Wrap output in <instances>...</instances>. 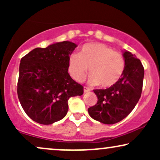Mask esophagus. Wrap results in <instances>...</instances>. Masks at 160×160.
<instances>
[{
	"mask_svg": "<svg viewBox=\"0 0 160 160\" xmlns=\"http://www.w3.org/2000/svg\"><path fill=\"white\" fill-rule=\"evenodd\" d=\"M90 91V89L88 87H86V86H84L83 87V92H88Z\"/></svg>",
	"mask_w": 160,
	"mask_h": 160,
	"instance_id": "34e87169",
	"label": "esophagus"
}]
</instances>
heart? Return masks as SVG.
Listing matches in <instances>:
<instances>
[{
  "instance_id": "heart-1",
  "label": "heart",
  "mask_w": 160,
  "mask_h": 160,
  "mask_svg": "<svg viewBox=\"0 0 160 160\" xmlns=\"http://www.w3.org/2000/svg\"><path fill=\"white\" fill-rule=\"evenodd\" d=\"M89 68V82L107 88L119 81L123 74L125 60L120 52L100 43H88L69 56L68 71L76 81L81 82Z\"/></svg>"
}]
</instances>
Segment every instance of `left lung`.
<instances>
[{
  "instance_id": "8db88e82",
  "label": "left lung",
  "mask_w": 160,
  "mask_h": 160,
  "mask_svg": "<svg viewBox=\"0 0 160 160\" xmlns=\"http://www.w3.org/2000/svg\"><path fill=\"white\" fill-rule=\"evenodd\" d=\"M125 68L117 83L105 89H94L98 98L95 105L88 108L92 119L104 124H114L131 113L140 98L144 69L135 55L123 52Z\"/></svg>"
}]
</instances>
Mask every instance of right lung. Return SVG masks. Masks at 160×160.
I'll list each match as a JSON object with an SVG mask.
<instances>
[{
	"instance_id": "add662e5",
	"label": "right lung",
	"mask_w": 160,
	"mask_h": 160,
	"mask_svg": "<svg viewBox=\"0 0 160 160\" xmlns=\"http://www.w3.org/2000/svg\"><path fill=\"white\" fill-rule=\"evenodd\" d=\"M77 47L72 42H58L34 49L22 58L18 98L34 122L49 125L62 120L68 111V99L83 94V87L68 72L69 56Z\"/></svg>"
}]
</instances>
